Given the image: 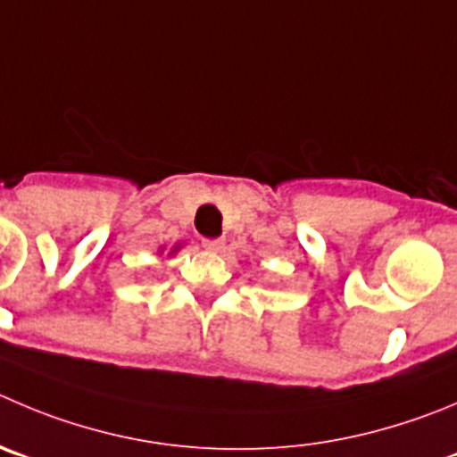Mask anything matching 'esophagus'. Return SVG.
<instances>
[{
	"label": "esophagus",
	"mask_w": 457,
	"mask_h": 457,
	"mask_svg": "<svg viewBox=\"0 0 457 457\" xmlns=\"http://www.w3.org/2000/svg\"><path fill=\"white\" fill-rule=\"evenodd\" d=\"M204 249L211 251V253H220L224 249V240L221 237H215V240H204Z\"/></svg>",
	"instance_id": "34e87169"
}]
</instances>
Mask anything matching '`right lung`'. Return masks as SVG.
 Masks as SVG:
<instances>
[{
	"label": "right lung",
	"mask_w": 457,
	"mask_h": 457,
	"mask_svg": "<svg viewBox=\"0 0 457 457\" xmlns=\"http://www.w3.org/2000/svg\"><path fill=\"white\" fill-rule=\"evenodd\" d=\"M179 246H181V245H177V246H175V249H172V251H170V255H172V253H177V251H179Z\"/></svg>",
	"instance_id": "add662e5"
}]
</instances>
